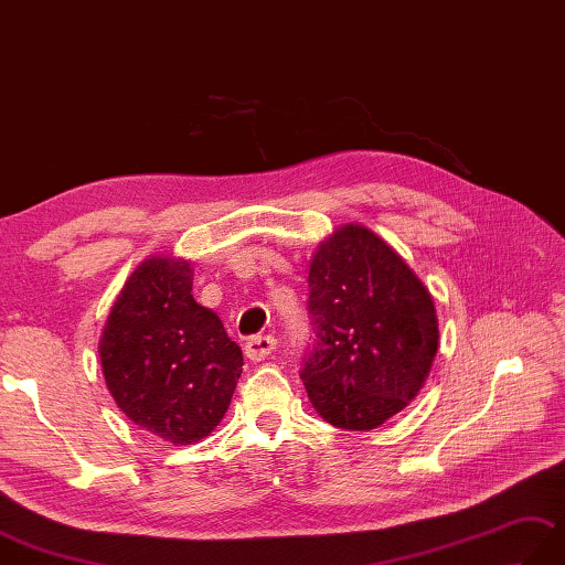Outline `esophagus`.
<instances>
[{
  "label": "esophagus",
  "instance_id": "obj_1",
  "mask_svg": "<svg viewBox=\"0 0 565 565\" xmlns=\"http://www.w3.org/2000/svg\"><path fill=\"white\" fill-rule=\"evenodd\" d=\"M274 349H277V339L271 334H257L245 342V356L250 361H265Z\"/></svg>",
  "mask_w": 565,
  "mask_h": 565
}]
</instances>
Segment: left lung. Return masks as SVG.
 Returning <instances> with one entry per match:
<instances>
[{
	"label": "left lung",
	"instance_id": "obj_1",
	"mask_svg": "<svg viewBox=\"0 0 565 565\" xmlns=\"http://www.w3.org/2000/svg\"><path fill=\"white\" fill-rule=\"evenodd\" d=\"M315 342L300 380L327 424L377 428L422 390L438 351L433 298L406 262L363 226L320 245L308 271Z\"/></svg>",
	"mask_w": 565,
	"mask_h": 565
}]
</instances>
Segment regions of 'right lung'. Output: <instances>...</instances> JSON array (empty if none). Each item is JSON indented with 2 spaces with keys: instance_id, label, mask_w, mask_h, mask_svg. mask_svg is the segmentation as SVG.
I'll return each mask as SVG.
<instances>
[{
  "instance_id": "add662e5",
  "label": "right lung",
  "mask_w": 565,
  "mask_h": 565,
  "mask_svg": "<svg viewBox=\"0 0 565 565\" xmlns=\"http://www.w3.org/2000/svg\"><path fill=\"white\" fill-rule=\"evenodd\" d=\"M98 351L125 416L173 445L214 430L243 373L241 347L192 298L190 265L170 257H151L129 277Z\"/></svg>"
}]
</instances>
